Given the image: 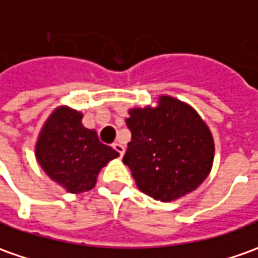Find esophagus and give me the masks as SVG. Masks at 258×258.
<instances>
[{"mask_svg":"<svg viewBox=\"0 0 258 258\" xmlns=\"http://www.w3.org/2000/svg\"><path fill=\"white\" fill-rule=\"evenodd\" d=\"M112 147L115 149V152L118 153L120 157L123 156V153H125V147H123V145H120V143H113V145H112Z\"/></svg>","mask_w":258,"mask_h":258,"instance_id":"esophagus-1","label":"esophagus"}]
</instances>
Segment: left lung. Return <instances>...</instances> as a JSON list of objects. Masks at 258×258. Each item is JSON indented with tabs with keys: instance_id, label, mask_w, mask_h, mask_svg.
<instances>
[{
	"instance_id": "1",
	"label": "left lung",
	"mask_w": 258,
	"mask_h": 258,
	"mask_svg": "<svg viewBox=\"0 0 258 258\" xmlns=\"http://www.w3.org/2000/svg\"><path fill=\"white\" fill-rule=\"evenodd\" d=\"M126 125L132 139L123 163L142 192L168 202L208 177L214 163L212 133L189 105L163 95L156 108L131 109Z\"/></svg>"
}]
</instances>
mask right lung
Listing matches in <instances>:
<instances>
[{"label": "right lung", "mask_w": 258, "mask_h": 258, "mask_svg": "<svg viewBox=\"0 0 258 258\" xmlns=\"http://www.w3.org/2000/svg\"><path fill=\"white\" fill-rule=\"evenodd\" d=\"M83 115L67 106L46 120L36 143V159L51 180L69 192L92 189L99 170L119 154L101 143L94 129L81 123Z\"/></svg>", "instance_id": "right-lung-1"}]
</instances>
